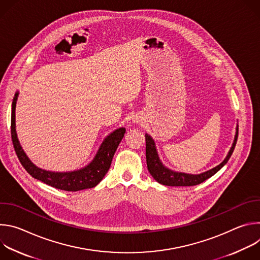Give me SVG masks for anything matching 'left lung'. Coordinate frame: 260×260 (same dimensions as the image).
<instances>
[{"label":"left lung","instance_id":"8db88e82","mask_svg":"<svg viewBox=\"0 0 260 260\" xmlns=\"http://www.w3.org/2000/svg\"><path fill=\"white\" fill-rule=\"evenodd\" d=\"M238 135H239V126H237V133H236V137H235L233 146L231 148L228 156L225 157V159L223 161L210 171H207V172L199 174V175H191V174L174 172V171L166 168L158 157L155 143H154L153 139L149 135L146 134L145 135L146 161H147L148 171H149L150 175L158 183H160L162 185H167V186H193V185L203 183L204 181H206L207 179H209L210 177L215 175L222 167H223L229 161V159L231 158V156L235 150V147H236L237 140H238Z\"/></svg>","mask_w":260,"mask_h":260}]
</instances>
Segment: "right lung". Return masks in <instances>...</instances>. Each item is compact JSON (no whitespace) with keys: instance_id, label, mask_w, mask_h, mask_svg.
Returning <instances> with one entry per match:
<instances>
[{"instance_id":"add662e5","label":"right lung","mask_w":260,"mask_h":260,"mask_svg":"<svg viewBox=\"0 0 260 260\" xmlns=\"http://www.w3.org/2000/svg\"><path fill=\"white\" fill-rule=\"evenodd\" d=\"M18 92L15 93L13 102H12V112H11V138L14 150L17 154V157L25 169V171L35 179L40 180L50 186L66 190V191H78L82 189L92 188L102 181L104 176L110 169L111 162H112L114 153L117 149L119 143L121 142L125 128L120 127L113 133H111L102 143L99 150L93 158V160L83 169L58 173V172H50L39 169L36 167L26 156L24 151L19 144L17 139L16 129H15V107L17 101Z\"/></svg>"}]
</instances>
